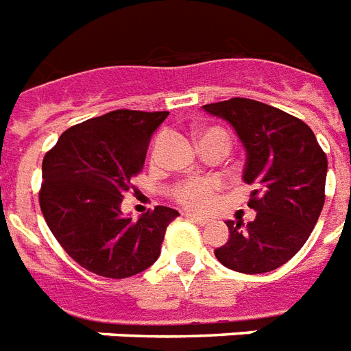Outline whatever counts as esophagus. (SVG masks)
I'll return each mask as SVG.
<instances>
[{"label":"esophagus","instance_id":"obj_1","mask_svg":"<svg viewBox=\"0 0 351 351\" xmlns=\"http://www.w3.org/2000/svg\"><path fill=\"white\" fill-rule=\"evenodd\" d=\"M186 217H189L191 221H195L199 227H206L210 223V219H206V217H201V215H197V214H186Z\"/></svg>","mask_w":351,"mask_h":351}]
</instances>
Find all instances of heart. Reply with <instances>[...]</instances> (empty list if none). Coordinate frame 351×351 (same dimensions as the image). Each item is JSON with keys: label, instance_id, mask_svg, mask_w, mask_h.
<instances>
[{"label": "heart", "instance_id": "obj_1", "mask_svg": "<svg viewBox=\"0 0 351 351\" xmlns=\"http://www.w3.org/2000/svg\"><path fill=\"white\" fill-rule=\"evenodd\" d=\"M210 134H219V136L227 137L219 130H208L204 132L201 137L210 136ZM156 150H158V145H156ZM221 182L217 178H210V176H189V178H184L178 184H175L173 188V197H175L176 202H180L182 206L189 210H197V212H202V210H208L214 202V191L219 189Z\"/></svg>", "mask_w": 351, "mask_h": 351}]
</instances>
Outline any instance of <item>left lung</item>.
Returning a JSON list of instances; mask_svg holds the SVG:
<instances>
[{
    "label": "left lung",
    "instance_id": "left-lung-1",
    "mask_svg": "<svg viewBox=\"0 0 351 351\" xmlns=\"http://www.w3.org/2000/svg\"><path fill=\"white\" fill-rule=\"evenodd\" d=\"M202 110L234 128L245 149L243 182L255 186L247 225L227 221L228 240L214 255L240 274L274 271L303 247L324 208L328 158L307 124L268 104L230 98Z\"/></svg>",
    "mask_w": 351,
    "mask_h": 351
}]
</instances>
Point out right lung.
Returning a JSON list of instances; mask_svg holds the SVG:
<instances>
[{
    "mask_svg": "<svg viewBox=\"0 0 351 351\" xmlns=\"http://www.w3.org/2000/svg\"><path fill=\"white\" fill-rule=\"evenodd\" d=\"M167 115L111 111L69 128L44 156L40 210L51 234L82 268L124 279L158 261L178 212L156 206L132 219L121 204Z\"/></svg>",
    "mask_w": 351,
    "mask_h": 351,
    "instance_id": "obj_1",
    "label": "right lung"
}]
</instances>
